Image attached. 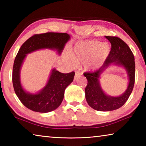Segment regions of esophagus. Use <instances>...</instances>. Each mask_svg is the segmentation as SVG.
Returning a JSON list of instances; mask_svg holds the SVG:
<instances>
[{"instance_id": "1", "label": "esophagus", "mask_w": 146, "mask_h": 146, "mask_svg": "<svg viewBox=\"0 0 146 146\" xmlns=\"http://www.w3.org/2000/svg\"><path fill=\"white\" fill-rule=\"evenodd\" d=\"M81 75H82V73L80 72H79V71H76L75 72V77H74V81H75L78 76H80Z\"/></svg>"}]
</instances>
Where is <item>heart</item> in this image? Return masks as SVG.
<instances>
[{
    "instance_id": "obj_1",
    "label": "heart",
    "mask_w": 146,
    "mask_h": 146,
    "mask_svg": "<svg viewBox=\"0 0 146 146\" xmlns=\"http://www.w3.org/2000/svg\"><path fill=\"white\" fill-rule=\"evenodd\" d=\"M111 46L107 42L98 40L84 41L77 43L74 47L71 55L66 59L71 65L76 62H84L86 70H96L99 68L110 55Z\"/></svg>"
}]
</instances>
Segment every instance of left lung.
<instances>
[{
    "label": "left lung",
    "mask_w": 146,
    "mask_h": 146,
    "mask_svg": "<svg viewBox=\"0 0 146 146\" xmlns=\"http://www.w3.org/2000/svg\"><path fill=\"white\" fill-rule=\"evenodd\" d=\"M106 38L111 44L110 55L98 70L84 73L88 80V85L85 89L86 101L91 108L100 111H110L122 107L132 92L135 76V58L129 46L117 36H106ZM111 65L123 67L127 71L128 78L127 89L124 93L117 97L106 94L100 81L102 74Z\"/></svg>",
    "instance_id": "1"
}]
</instances>
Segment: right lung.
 <instances>
[{"label": "right lung", "instance_id": "right-lung-1", "mask_svg": "<svg viewBox=\"0 0 146 146\" xmlns=\"http://www.w3.org/2000/svg\"><path fill=\"white\" fill-rule=\"evenodd\" d=\"M71 36L68 33H49L35 35L28 39L19 50L15 59L12 80L15 92L24 106L31 111L48 113L56 110L62 102L66 88L73 82L75 72L62 73L51 70L45 86L35 93L26 91L21 81V71L27 55L40 49L56 51L60 55Z\"/></svg>", "mask_w": 146, "mask_h": 146}]
</instances>
